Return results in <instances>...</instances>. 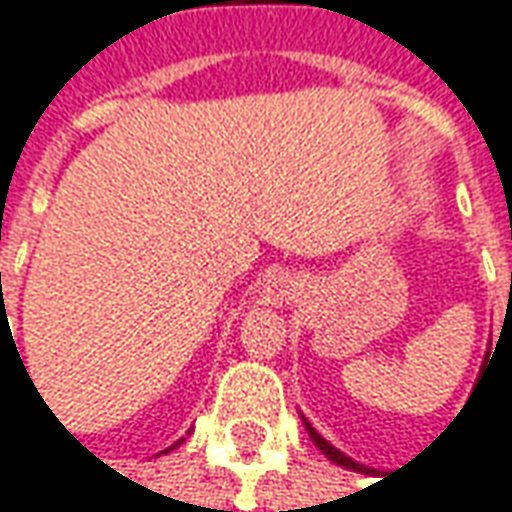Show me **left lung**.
<instances>
[{
    "instance_id": "obj_1",
    "label": "left lung",
    "mask_w": 512,
    "mask_h": 512,
    "mask_svg": "<svg viewBox=\"0 0 512 512\" xmlns=\"http://www.w3.org/2000/svg\"><path fill=\"white\" fill-rule=\"evenodd\" d=\"M303 425H306V431H309L311 442H314V445L320 448V453H323L326 459H331L334 465L345 467V470H357V473H365V465H360V462H354L351 456H345V453H343V450H340V448H334V445L328 442L326 436H320V433H317V428L311 425V422H309V419H306V416H303Z\"/></svg>"
}]
</instances>
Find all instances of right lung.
I'll list each match as a JSON object with an SVG mask.
<instances>
[{
    "instance_id": "add662e5",
    "label": "right lung",
    "mask_w": 512,
    "mask_h": 512,
    "mask_svg": "<svg viewBox=\"0 0 512 512\" xmlns=\"http://www.w3.org/2000/svg\"><path fill=\"white\" fill-rule=\"evenodd\" d=\"M181 442H184V439H178L175 445H169V448H167V450H161V453H169V450H175V448H178V445H181ZM161 453H155V456H161Z\"/></svg>"
}]
</instances>
